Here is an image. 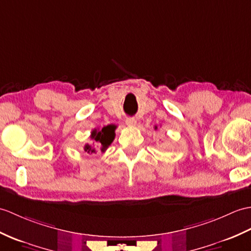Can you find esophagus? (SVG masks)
Segmentation results:
<instances>
[{"label": "esophagus", "mask_w": 251, "mask_h": 251, "mask_svg": "<svg viewBox=\"0 0 251 251\" xmlns=\"http://www.w3.org/2000/svg\"><path fill=\"white\" fill-rule=\"evenodd\" d=\"M125 123L127 126H135L137 124V121L133 118H127L125 120Z\"/></svg>", "instance_id": "34e87169"}]
</instances>
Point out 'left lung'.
Masks as SVG:
<instances>
[{
  "mask_svg": "<svg viewBox=\"0 0 251 251\" xmlns=\"http://www.w3.org/2000/svg\"><path fill=\"white\" fill-rule=\"evenodd\" d=\"M155 129H157V126H155Z\"/></svg>",
  "mask_w": 251,
  "mask_h": 251,
  "instance_id": "obj_1",
  "label": "left lung"
}]
</instances>
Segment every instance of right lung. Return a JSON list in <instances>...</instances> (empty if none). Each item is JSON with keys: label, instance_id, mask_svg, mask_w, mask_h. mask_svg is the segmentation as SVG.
Returning <instances> with one entry per match:
<instances>
[{"label": "right lung", "instance_id": "obj_1", "mask_svg": "<svg viewBox=\"0 0 251 251\" xmlns=\"http://www.w3.org/2000/svg\"><path fill=\"white\" fill-rule=\"evenodd\" d=\"M115 125H108L102 127L101 129H94L91 132V140H92V144L86 143L84 145V152L87 154H95L97 152V150L95 148V144L97 145H101V152H103L104 150H107L110 144L112 143L115 137Z\"/></svg>", "mask_w": 251, "mask_h": 251}]
</instances>
